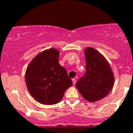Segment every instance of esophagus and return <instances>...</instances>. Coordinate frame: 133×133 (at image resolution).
Segmentation results:
<instances>
[{"mask_svg": "<svg viewBox=\"0 0 133 133\" xmlns=\"http://www.w3.org/2000/svg\"><path fill=\"white\" fill-rule=\"evenodd\" d=\"M72 82H73V85H75V83H76V80L75 79H72Z\"/></svg>", "mask_w": 133, "mask_h": 133, "instance_id": "1", "label": "esophagus"}]
</instances>
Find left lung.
I'll return each instance as SVG.
<instances>
[{"instance_id":"obj_1","label":"left lung","mask_w":133,"mask_h":133,"mask_svg":"<svg viewBox=\"0 0 133 133\" xmlns=\"http://www.w3.org/2000/svg\"><path fill=\"white\" fill-rule=\"evenodd\" d=\"M86 74L76 83L83 99L96 102L105 97L113 89L114 74L108 61L99 51L91 47L84 50Z\"/></svg>"}]
</instances>
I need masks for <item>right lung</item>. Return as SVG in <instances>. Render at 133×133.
<instances>
[{"label":"right lung","mask_w":133,"mask_h":133,"mask_svg":"<svg viewBox=\"0 0 133 133\" xmlns=\"http://www.w3.org/2000/svg\"><path fill=\"white\" fill-rule=\"evenodd\" d=\"M59 56L57 49L45 50L36 55L26 68L27 89L31 96L43 105L60 102L73 84L65 68L59 64Z\"/></svg>","instance_id":"1"}]
</instances>
